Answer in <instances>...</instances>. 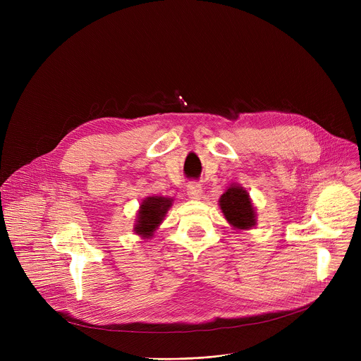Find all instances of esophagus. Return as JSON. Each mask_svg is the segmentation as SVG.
Returning a JSON list of instances; mask_svg holds the SVG:
<instances>
[{"instance_id":"34e87169","label":"esophagus","mask_w":361,"mask_h":361,"mask_svg":"<svg viewBox=\"0 0 361 361\" xmlns=\"http://www.w3.org/2000/svg\"><path fill=\"white\" fill-rule=\"evenodd\" d=\"M187 195L190 199L193 200H199L203 195V190H202V184L197 183V181H190L187 185Z\"/></svg>"}]
</instances>
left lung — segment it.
I'll list each match as a JSON object with an SVG mask.
<instances>
[{
    "mask_svg": "<svg viewBox=\"0 0 361 361\" xmlns=\"http://www.w3.org/2000/svg\"><path fill=\"white\" fill-rule=\"evenodd\" d=\"M221 209L233 226L247 230L256 224V215L252 200L243 187L231 185L219 199Z\"/></svg>",
    "mask_w": 361,
    "mask_h": 361,
    "instance_id": "left-lung-1",
    "label": "left lung"
}]
</instances>
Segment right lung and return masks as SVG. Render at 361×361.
<instances>
[{"label":"right lung","instance_id":"right-lung-1","mask_svg":"<svg viewBox=\"0 0 361 361\" xmlns=\"http://www.w3.org/2000/svg\"><path fill=\"white\" fill-rule=\"evenodd\" d=\"M171 204H173V200L166 197H161V196L147 197L140 204L137 224L135 226L136 234L143 235L146 238L152 237V234H154V231L158 228V225L162 222L168 207H171Z\"/></svg>","mask_w":361,"mask_h":361}]
</instances>
